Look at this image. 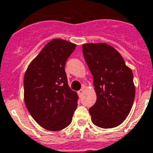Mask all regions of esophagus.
<instances>
[{"mask_svg":"<svg viewBox=\"0 0 153 153\" xmlns=\"http://www.w3.org/2000/svg\"><path fill=\"white\" fill-rule=\"evenodd\" d=\"M77 93H78V95H79V97H81V96H82V95L83 94V93H84V89H81V90H79L78 91V92H77Z\"/></svg>","mask_w":153,"mask_h":153,"instance_id":"1","label":"esophagus"}]
</instances>
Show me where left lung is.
Wrapping results in <instances>:
<instances>
[{"instance_id": "1", "label": "left lung", "mask_w": 153, "mask_h": 153, "mask_svg": "<svg viewBox=\"0 0 153 153\" xmlns=\"http://www.w3.org/2000/svg\"><path fill=\"white\" fill-rule=\"evenodd\" d=\"M82 51L97 93V102L89 109L91 121L102 128L117 127L127 118L134 102L132 71L108 44H84Z\"/></svg>"}]
</instances>
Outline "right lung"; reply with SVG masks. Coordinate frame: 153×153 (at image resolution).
Segmentation results:
<instances>
[{"mask_svg":"<svg viewBox=\"0 0 153 153\" xmlns=\"http://www.w3.org/2000/svg\"><path fill=\"white\" fill-rule=\"evenodd\" d=\"M76 44L53 39L30 63L24 76V100L31 117L41 127L60 131L72 120L77 93L68 86L66 60Z\"/></svg>","mask_w":153,"mask_h":153,"instance_id":"add662e5","label":"right lung"}]
</instances>
